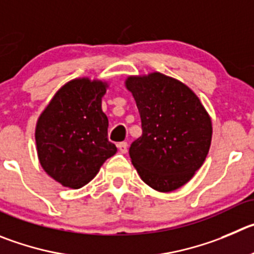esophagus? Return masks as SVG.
I'll list each match as a JSON object with an SVG mask.
<instances>
[{
    "label": "esophagus",
    "instance_id": "34e87169",
    "mask_svg": "<svg viewBox=\"0 0 254 254\" xmlns=\"http://www.w3.org/2000/svg\"><path fill=\"white\" fill-rule=\"evenodd\" d=\"M118 149H119L120 153L125 154L127 151V143H125V141H123V143H119V144H118Z\"/></svg>",
    "mask_w": 254,
    "mask_h": 254
}]
</instances>
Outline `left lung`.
Wrapping results in <instances>:
<instances>
[{
  "mask_svg": "<svg viewBox=\"0 0 254 254\" xmlns=\"http://www.w3.org/2000/svg\"><path fill=\"white\" fill-rule=\"evenodd\" d=\"M143 134L129 154L141 181L158 191H173L202 167L212 141V120L187 85L164 73L129 76Z\"/></svg>",
  "mask_w": 254,
  "mask_h": 254,
  "instance_id": "1",
  "label": "left lung"
}]
</instances>
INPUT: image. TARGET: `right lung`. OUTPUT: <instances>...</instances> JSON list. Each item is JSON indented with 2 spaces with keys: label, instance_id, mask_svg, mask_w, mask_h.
I'll return each instance as SVG.
<instances>
[{
  "label": "right lung",
  "instance_id": "right-lung-1",
  "mask_svg": "<svg viewBox=\"0 0 254 254\" xmlns=\"http://www.w3.org/2000/svg\"><path fill=\"white\" fill-rule=\"evenodd\" d=\"M108 86L87 77L71 80L59 89L37 120L40 164L61 186L81 188L116 153L108 140L109 120L101 109Z\"/></svg>",
  "mask_w": 254,
  "mask_h": 254
}]
</instances>
